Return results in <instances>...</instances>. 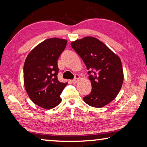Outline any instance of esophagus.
Masks as SVG:
<instances>
[{
  "mask_svg": "<svg viewBox=\"0 0 147 147\" xmlns=\"http://www.w3.org/2000/svg\"><path fill=\"white\" fill-rule=\"evenodd\" d=\"M79 78H80V76L78 75V74H75V75H74V78L73 80H71V82L73 83H76Z\"/></svg>",
  "mask_w": 147,
  "mask_h": 147,
  "instance_id": "esophagus-1",
  "label": "esophagus"
}]
</instances>
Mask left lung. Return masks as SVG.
I'll return each mask as SVG.
<instances>
[{
	"label": "left lung",
	"mask_w": 147,
	"mask_h": 147,
	"mask_svg": "<svg viewBox=\"0 0 147 147\" xmlns=\"http://www.w3.org/2000/svg\"><path fill=\"white\" fill-rule=\"evenodd\" d=\"M71 46L89 70L92 91L83 100L92 107L102 108L114 100L121 88L123 71L120 58L93 37L78 39Z\"/></svg>",
	"instance_id": "left-lung-1"
}]
</instances>
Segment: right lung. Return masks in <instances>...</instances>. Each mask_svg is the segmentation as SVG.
Wrapping results in <instances>:
<instances>
[{"mask_svg":"<svg viewBox=\"0 0 147 147\" xmlns=\"http://www.w3.org/2000/svg\"><path fill=\"white\" fill-rule=\"evenodd\" d=\"M67 43L63 39H46L32 50L25 61V89L32 101L44 109H52L60 104V95L67 84L57 78V60Z\"/></svg>","mask_w":147,"mask_h":147,"instance_id":"1","label":"right lung"}]
</instances>
